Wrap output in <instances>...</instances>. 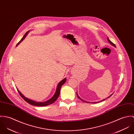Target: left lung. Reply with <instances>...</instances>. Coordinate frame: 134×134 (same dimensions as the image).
Wrapping results in <instances>:
<instances>
[{
  "instance_id": "left-lung-1",
  "label": "left lung",
  "mask_w": 134,
  "mask_h": 134,
  "mask_svg": "<svg viewBox=\"0 0 134 134\" xmlns=\"http://www.w3.org/2000/svg\"><path fill=\"white\" fill-rule=\"evenodd\" d=\"M107 40H108V42L109 43V44H110V45H112V46H114L115 47H116V45H115V44H114V43H112V42H111V41H110L109 40V39L108 38V37H107ZM112 94H111V95H110V96H109L108 97H107V98H109L110 97H111ZM76 95H77V96L78 98H79V99H80L81 100H82V101H83V102H86V103H89V102H87V101H84L83 100H82V99H81V98H80V97L79 96V95H78V94H77V92H76ZM107 98H106V99H107ZM105 99H103V100H102L100 101V102H101V101H104V100H105ZM92 103H97V102H92Z\"/></svg>"
}]
</instances>
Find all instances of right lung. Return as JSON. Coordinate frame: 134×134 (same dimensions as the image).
I'll return each mask as SVG.
<instances>
[{"label": "right lung", "instance_id": "obj_1", "mask_svg": "<svg viewBox=\"0 0 134 134\" xmlns=\"http://www.w3.org/2000/svg\"><path fill=\"white\" fill-rule=\"evenodd\" d=\"M30 31H28V32H27L26 33V34L24 35V36H23V37L21 39V40L17 43V44L16 45V46H17L18 45H19L20 42H21L26 37V36L27 35L28 33ZM66 78H65L63 80H62L60 82L58 85V86H57V90L55 91V92L54 93V94L53 95V96L49 100H48V101H46L45 102H36V101H35L34 100H31L30 99H28L27 98H26V97H25L20 92V91L18 90V89L17 88L19 94L21 96V97L27 102H28V103L32 105H34V106H47V105H49L50 104H52L53 103H54L57 100V99L58 98V97H59L60 96V88H61V87L66 82Z\"/></svg>", "mask_w": 134, "mask_h": 134}]
</instances>
